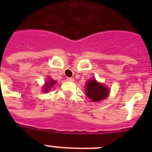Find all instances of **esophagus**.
<instances>
[{"label": "esophagus", "instance_id": "34e87169", "mask_svg": "<svg viewBox=\"0 0 152 152\" xmlns=\"http://www.w3.org/2000/svg\"><path fill=\"white\" fill-rule=\"evenodd\" d=\"M67 80H68V81H72V82H73L74 80V78H72V77H67Z\"/></svg>", "mask_w": 152, "mask_h": 152}]
</instances>
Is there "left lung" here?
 I'll return each mask as SVG.
<instances>
[{"label": "left lung", "mask_w": 152, "mask_h": 152, "mask_svg": "<svg viewBox=\"0 0 152 152\" xmlns=\"http://www.w3.org/2000/svg\"><path fill=\"white\" fill-rule=\"evenodd\" d=\"M86 94L93 102L104 100L108 96L110 90L107 86L97 82L96 79H91L86 83Z\"/></svg>", "instance_id": "8db88e82"}]
</instances>
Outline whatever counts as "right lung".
Returning <instances> with one entry per match:
<instances>
[{"label":"right lung","instance_id":"add662e5","mask_svg":"<svg viewBox=\"0 0 152 152\" xmlns=\"http://www.w3.org/2000/svg\"><path fill=\"white\" fill-rule=\"evenodd\" d=\"M56 84V81L54 80H52V79L49 78L48 80L45 81V84L43 87V90L44 92H49L50 91L51 88H52V86Z\"/></svg>","mask_w":152,"mask_h":152}]
</instances>
